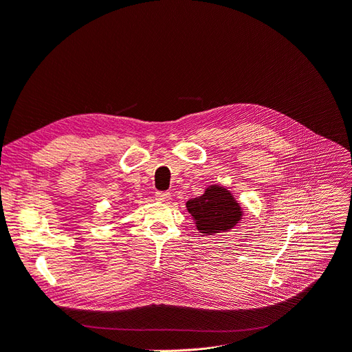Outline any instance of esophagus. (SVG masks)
<instances>
[{
	"label": "esophagus",
	"instance_id": "obj_1",
	"mask_svg": "<svg viewBox=\"0 0 352 352\" xmlns=\"http://www.w3.org/2000/svg\"><path fill=\"white\" fill-rule=\"evenodd\" d=\"M155 199L158 201H168L169 199H171V192H169V191H156Z\"/></svg>",
	"mask_w": 352,
	"mask_h": 352
}]
</instances>
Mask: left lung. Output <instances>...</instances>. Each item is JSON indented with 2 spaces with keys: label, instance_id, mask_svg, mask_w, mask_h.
<instances>
[{
  "label": "left lung",
  "instance_id": "1",
  "mask_svg": "<svg viewBox=\"0 0 352 352\" xmlns=\"http://www.w3.org/2000/svg\"><path fill=\"white\" fill-rule=\"evenodd\" d=\"M187 210L196 220L197 229L204 235H214L235 226L241 217V206L232 194L219 186H212L203 196L187 201Z\"/></svg>",
  "mask_w": 352,
  "mask_h": 352
}]
</instances>
